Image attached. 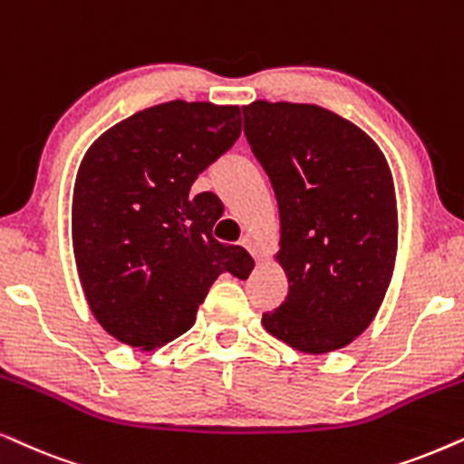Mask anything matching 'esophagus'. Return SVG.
I'll return each instance as SVG.
<instances>
[{"label": "esophagus", "instance_id": "1", "mask_svg": "<svg viewBox=\"0 0 464 464\" xmlns=\"http://www.w3.org/2000/svg\"><path fill=\"white\" fill-rule=\"evenodd\" d=\"M239 244H242V246H244V248H246V250H248L252 256H255V261H256V263H261V252H258V248H256V244H255V242H252V239H250V237H242V242H239Z\"/></svg>", "mask_w": 464, "mask_h": 464}]
</instances>
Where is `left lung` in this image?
I'll list each match as a JSON object with an SVG mask.
<instances>
[{
	"mask_svg": "<svg viewBox=\"0 0 464 464\" xmlns=\"http://www.w3.org/2000/svg\"><path fill=\"white\" fill-rule=\"evenodd\" d=\"M244 133L280 214L274 255L288 280L265 331L305 354H329L373 323L399 242L397 193L380 146L314 103L244 106Z\"/></svg>",
	"mask_w": 464,
	"mask_h": 464,
	"instance_id": "left-lung-1",
	"label": "left lung"
}]
</instances>
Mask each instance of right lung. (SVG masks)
Masks as SVG:
<instances>
[{"label":"right lung","mask_w":464,"mask_h":464,"mask_svg":"<svg viewBox=\"0 0 464 464\" xmlns=\"http://www.w3.org/2000/svg\"><path fill=\"white\" fill-rule=\"evenodd\" d=\"M239 133L237 106L176 99L116 122L84 152L72 197L73 258L92 316L121 343L148 352L180 337L218 276L252 263L212 237L220 216L212 193L190 195Z\"/></svg>","instance_id":"right-lung-1"}]
</instances>
